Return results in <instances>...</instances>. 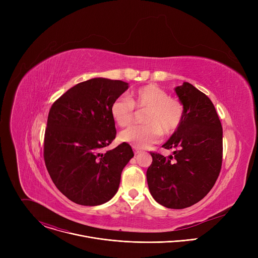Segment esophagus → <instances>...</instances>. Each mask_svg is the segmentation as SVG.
<instances>
[{"label":"esophagus","instance_id":"esophagus-1","mask_svg":"<svg viewBox=\"0 0 258 258\" xmlns=\"http://www.w3.org/2000/svg\"><path fill=\"white\" fill-rule=\"evenodd\" d=\"M140 153H142V151H141V150H139V149H135V154H136V155H138V154H140Z\"/></svg>","mask_w":258,"mask_h":258}]
</instances>
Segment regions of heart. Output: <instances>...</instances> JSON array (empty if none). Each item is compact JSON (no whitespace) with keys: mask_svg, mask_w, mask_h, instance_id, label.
Masks as SVG:
<instances>
[{"mask_svg":"<svg viewBox=\"0 0 258 258\" xmlns=\"http://www.w3.org/2000/svg\"><path fill=\"white\" fill-rule=\"evenodd\" d=\"M135 107L147 108L143 117L145 124L132 126L120 134V140L132 144L136 148L144 149L156 143L161 131L164 135L174 133L183 116V106L166 91L154 86H144L126 96L116 98L110 108L114 121L121 127L134 121Z\"/></svg>","mask_w":258,"mask_h":258,"instance_id":"1","label":"heart"}]
</instances>
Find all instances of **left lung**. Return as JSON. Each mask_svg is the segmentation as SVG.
I'll list each match as a JSON object with an SVG mask.
<instances>
[{"instance_id":"1","label":"left lung","mask_w":258,"mask_h":258,"mask_svg":"<svg viewBox=\"0 0 258 258\" xmlns=\"http://www.w3.org/2000/svg\"><path fill=\"white\" fill-rule=\"evenodd\" d=\"M175 93L183 106V116L162 146L173 150V155L150 152L147 181L159 204L182 209L199 202L214 186L223 162V127L204 93L189 83L176 87Z\"/></svg>"}]
</instances>
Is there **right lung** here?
<instances>
[{
  "label": "right lung",
  "instance_id": "obj_1",
  "mask_svg": "<svg viewBox=\"0 0 258 258\" xmlns=\"http://www.w3.org/2000/svg\"><path fill=\"white\" fill-rule=\"evenodd\" d=\"M128 84L103 78L69 89L49 111L44 159L57 189L80 205L96 206L117 192L123 167L134 157L127 143L104 152L115 139L110 108Z\"/></svg>",
  "mask_w": 258,
  "mask_h": 258
}]
</instances>
